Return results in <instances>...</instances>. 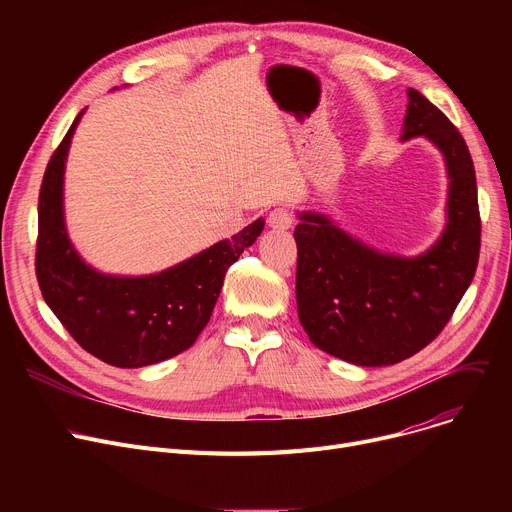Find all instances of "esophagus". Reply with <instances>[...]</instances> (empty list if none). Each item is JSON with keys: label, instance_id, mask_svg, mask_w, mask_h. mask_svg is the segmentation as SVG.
<instances>
[{"label": "esophagus", "instance_id": "1", "mask_svg": "<svg viewBox=\"0 0 512 512\" xmlns=\"http://www.w3.org/2000/svg\"><path fill=\"white\" fill-rule=\"evenodd\" d=\"M292 213L286 209V207H276L272 209L270 218H267V224H270V228L274 230H288L292 226Z\"/></svg>", "mask_w": 512, "mask_h": 512}]
</instances>
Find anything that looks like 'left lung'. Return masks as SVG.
<instances>
[{"label":"left lung","instance_id":"8db88e82","mask_svg":"<svg viewBox=\"0 0 512 512\" xmlns=\"http://www.w3.org/2000/svg\"><path fill=\"white\" fill-rule=\"evenodd\" d=\"M407 95L400 141L427 139L448 174L446 226L434 245L415 257L384 253L315 211H301L294 228L301 324L321 351L361 367L394 365L432 342L479 259L481 220L467 143L434 103L415 89Z\"/></svg>","mask_w":512,"mask_h":512}]
</instances>
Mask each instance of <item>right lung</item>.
Returning a JSON list of instances; mask_svg holds the SVG:
<instances>
[{"instance_id": "1", "label": "right lung", "mask_w": 512, "mask_h": 512, "mask_svg": "<svg viewBox=\"0 0 512 512\" xmlns=\"http://www.w3.org/2000/svg\"><path fill=\"white\" fill-rule=\"evenodd\" d=\"M51 155L39 193L35 270L45 303L70 336L114 367H145L193 346L207 326L228 267L263 230L255 220L232 238L149 276L101 274L74 249L64 220V172L72 134Z\"/></svg>"}]
</instances>
